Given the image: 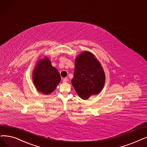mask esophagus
Listing matches in <instances>:
<instances>
[{
  "label": "esophagus",
  "instance_id": "1",
  "mask_svg": "<svg viewBox=\"0 0 147 147\" xmlns=\"http://www.w3.org/2000/svg\"><path fill=\"white\" fill-rule=\"evenodd\" d=\"M68 81V78H64L63 79V83H66V82Z\"/></svg>",
  "mask_w": 147,
  "mask_h": 147
}]
</instances>
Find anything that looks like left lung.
Instances as JSON below:
<instances>
[{
    "mask_svg": "<svg viewBox=\"0 0 147 147\" xmlns=\"http://www.w3.org/2000/svg\"><path fill=\"white\" fill-rule=\"evenodd\" d=\"M105 80L101 64L92 53L84 51L76 57L71 82L81 98L87 99L90 96L98 94L104 86Z\"/></svg>",
    "mask_w": 147,
    "mask_h": 147,
    "instance_id": "left-lung-1",
    "label": "left lung"
}]
</instances>
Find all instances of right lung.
Masks as SVG:
<instances>
[{"instance_id": "right-lung-1", "label": "right lung", "mask_w": 147, "mask_h": 147, "mask_svg": "<svg viewBox=\"0 0 147 147\" xmlns=\"http://www.w3.org/2000/svg\"><path fill=\"white\" fill-rule=\"evenodd\" d=\"M32 80L38 92L49 95L56 89L61 77L58 70L52 66L50 60L45 57L38 61L33 70Z\"/></svg>"}]
</instances>
